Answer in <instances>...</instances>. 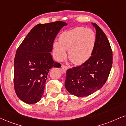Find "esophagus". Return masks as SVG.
<instances>
[{"mask_svg": "<svg viewBox=\"0 0 126 126\" xmlns=\"http://www.w3.org/2000/svg\"><path fill=\"white\" fill-rule=\"evenodd\" d=\"M62 70L63 71V72L64 73H66V71L67 70V69H68V67H67V66H62Z\"/></svg>", "mask_w": 126, "mask_h": 126, "instance_id": "obj_1", "label": "esophagus"}]
</instances>
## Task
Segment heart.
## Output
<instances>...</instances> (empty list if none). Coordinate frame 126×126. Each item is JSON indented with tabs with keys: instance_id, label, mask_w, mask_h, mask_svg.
Masks as SVG:
<instances>
[{
	"instance_id": "b5f03b06",
	"label": "heart",
	"mask_w": 126,
	"mask_h": 126,
	"mask_svg": "<svg viewBox=\"0 0 126 126\" xmlns=\"http://www.w3.org/2000/svg\"><path fill=\"white\" fill-rule=\"evenodd\" d=\"M96 42V36L93 30L77 27L60 34L59 42L53 43V52L57 60L62 61L68 50L69 59L74 64H82L90 59Z\"/></svg>"
}]
</instances>
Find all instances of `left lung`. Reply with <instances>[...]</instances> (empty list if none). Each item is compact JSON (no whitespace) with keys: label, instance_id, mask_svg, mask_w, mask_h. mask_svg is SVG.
I'll return each instance as SVG.
<instances>
[{"label":"left lung","instance_id":"8db88e82","mask_svg":"<svg viewBox=\"0 0 126 126\" xmlns=\"http://www.w3.org/2000/svg\"><path fill=\"white\" fill-rule=\"evenodd\" d=\"M92 25L96 31L93 53L85 63L66 72V90L80 97L89 96L103 86L113 63L111 48L106 36L97 24L92 23Z\"/></svg>","mask_w":126,"mask_h":126}]
</instances>
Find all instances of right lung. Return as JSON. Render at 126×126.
Wrapping results in <instances>:
<instances>
[{
	"instance_id": "add662e5",
	"label": "right lung",
	"mask_w": 126,
	"mask_h": 126,
	"mask_svg": "<svg viewBox=\"0 0 126 126\" xmlns=\"http://www.w3.org/2000/svg\"><path fill=\"white\" fill-rule=\"evenodd\" d=\"M66 22L57 21L38 24L20 44L14 60V87L21 100L34 104L43 96L50 70L61 65L53 59L54 39Z\"/></svg>"
}]
</instances>
